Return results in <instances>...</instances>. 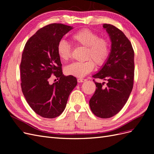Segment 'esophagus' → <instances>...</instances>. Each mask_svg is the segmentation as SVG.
Returning <instances> with one entry per match:
<instances>
[{
	"label": "esophagus",
	"instance_id": "obj_1",
	"mask_svg": "<svg viewBox=\"0 0 154 154\" xmlns=\"http://www.w3.org/2000/svg\"><path fill=\"white\" fill-rule=\"evenodd\" d=\"M87 80L86 79H84V78H78L77 79V81L79 83H82V82H85Z\"/></svg>",
	"mask_w": 154,
	"mask_h": 154
}]
</instances>
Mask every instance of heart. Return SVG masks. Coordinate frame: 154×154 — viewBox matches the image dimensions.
Masks as SVG:
<instances>
[{
	"label": "heart",
	"instance_id": "b5f03b06",
	"mask_svg": "<svg viewBox=\"0 0 154 154\" xmlns=\"http://www.w3.org/2000/svg\"><path fill=\"white\" fill-rule=\"evenodd\" d=\"M71 40L76 45L85 48V62H73L64 69L67 75L83 77L94 69L95 63L103 66L109 59L110 46L109 40L100 37L97 32L89 29H82L71 36ZM57 54L62 62H67L71 57V46L66 40L59 41L57 47Z\"/></svg>",
	"mask_w": 154,
	"mask_h": 154
}]
</instances>
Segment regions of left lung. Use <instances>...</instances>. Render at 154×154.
<instances>
[{"mask_svg": "<svg viewBox=\"0 0 154 154\" xmlns=\"http://www.w3.org/2000/svg\"><path fill=\"white\" fill-rule=\"evenodd\" d=\"M112 42L109 59L92 77L107 82H94L96 89L89 101L91 109L97 117L109 118L123 109L132 92L134 78V51L123 32L113 25L104 24Z\"/></svg>", "mask_w": 154, "mask_h": 154, "instance_id": "8db88e82", "label": "left lung"}]
</instances>
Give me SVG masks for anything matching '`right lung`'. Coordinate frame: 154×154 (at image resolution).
<instances>
[{
  "label": "right lung",
  "mask_w": 154,
  "mask_h": 154,
  "mask_svg": "<svg viewBox=\"0 0 154 154\" xmlns=\"http://www.w3.org/2000/svg\"><path fill=\"white\" fill-rule=\"evenodd\" d=\"M72 29L56 23L42 27L27 41L22 54V91L31 108L45 118H54L63 112L77 85L75 77L63 74L57 51L59 41ZM51 75L59 81L51 85Z\"/></svg>",
  "instance_id": "1"
}]
</instances>
